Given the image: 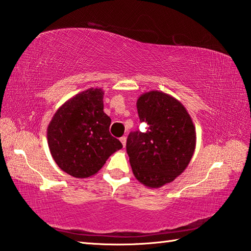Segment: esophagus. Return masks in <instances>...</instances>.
<instances>
[{
	"instance_id": "esophagus-1",
	"label": "esophagus",
	"mask_w": 251,
	"mask_h": 251,
	"mask_svg": "<svg viewBox=\"0 0 251 251\" xmlns=\"http://www.w3.org/2000/svg\"><path fill=\"white\" fill-rule=\"evenodd\" d=\"M120 142L122 143V146H124V148H125L126 143V136H122V138H120Z\"/></svg>"
}]
</instances>
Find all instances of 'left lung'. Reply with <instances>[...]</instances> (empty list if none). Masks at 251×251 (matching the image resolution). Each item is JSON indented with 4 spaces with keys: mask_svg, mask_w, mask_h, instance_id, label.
<instances>
[{
    "mask_svg": "<svg viewBox=\"0 0 251 251\" xmlns=\"http://www.w3.org/2000/svg\"><path fill=\"white\" fill-rule=\"evenodd\" d=\"M136 108L140 121L148 126L127 136L132 172L144 186L160 188L188 167L196 150V126L182 103L166 93L142 94Z\"/></svg>",
    "mask_w": 251,
    "mask_h": 251,
    "instance_id": "left-lung-1",
    "label": "left lung"
}]
</instances>
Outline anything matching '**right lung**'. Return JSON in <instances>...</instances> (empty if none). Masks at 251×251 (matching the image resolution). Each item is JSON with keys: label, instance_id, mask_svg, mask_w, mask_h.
I'll list each match as a JSON object with an SVG mask.
<instances>
[{"label": "right lung", "instance_id": "add662e5", "mask_svg": "<svg viewBox=\"0 0 251 251\" xmlns=\"http://www.w3.org/2000/svg\"><path fill=\"white\" fill-rule=\"evenodd\" d=\"M101 88H88L68 99L52 117L47 139L56 165L75 178L97 174L122 149L109 132L111 119L103 112Z\"/></svg>", "mask_w": 251, "mask_h": 251}]
</instances>
